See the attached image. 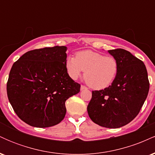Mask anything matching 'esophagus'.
<instances>
[{"mask_svg": "<svg viewBox=\"0 0 155 155\" xmlns=\"http://www.w3.org/2000/svg\"><path fill=\"white\" fill-rule=\"evenodd\" d=\"M87 87L85 86H84V85H81V90H86Z\"/></svg>", "mask_w": 155, "mask_h": 155, "instance_id": "34e87169", "label": "esophagus"}]
</instances>
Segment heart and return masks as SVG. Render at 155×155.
Segmentation results:
<instances>
[{"label":"heart","instance_id":"obj_1","mask_svg":"<svg viewBox=\"0 0 155 155\" xmlns=\"http://www.w3.org/2000/svg\"><path fill=\"white\" fill-rule=\"evenodd\" d=\"M65 67L73 79H77L84 71V76L87 83L95 90L108 87L115 79L119 70L118 62L114 57L90 50L79 51L76 58L69 56Z\"/></svg>","mask_w":155,"mask_h":155}]
</instances>
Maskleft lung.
<instances>
[{
	"label": "left lung",
	"mask_w": 155,
	"mask_h": 155,
	"mask_svg": "<svg viewBox=\"0 0 155 155\" xmlns=\"http://www.w3.org/2000/svg\"><path fill=\"white\" fill-rule=\"evenodd\" d=\"M108 51L118 62L117 75L109 87L92 91L87 112L95 124L118 128L138 114L148 95L149 82L141 60L123 49Z\"/></svg>",
	"instance_id": "8db88e82"
}]
</instances>
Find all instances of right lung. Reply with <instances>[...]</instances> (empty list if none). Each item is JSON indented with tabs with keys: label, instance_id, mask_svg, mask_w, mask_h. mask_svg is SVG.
Instances as JSON below:
<instances>
[{
	"label": "right lung",
	"instance_id": "right-lung-1",
	"mask_svg": "<svg viewBox=\"0 0 155 155\" xmlns=\"http://www.w3.org/2000/svg\"><path fill=\"white\" fill-rule=\"evenodd\" d=\"M67 47L56 46L25 53L12 65L7 95L17 115L29 125L49 127L66 114L65 103L79 93L80 84L68 74Z\"/></svg>",
	"mask_w": 155,
	"mask_h": 155
}]
</instances>
